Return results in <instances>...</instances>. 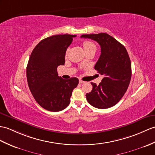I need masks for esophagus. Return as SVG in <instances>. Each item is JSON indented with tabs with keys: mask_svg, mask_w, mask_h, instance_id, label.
Masks as SVG:
<instances>
[{
	"mask_svg": "<svg viewBox=\"0 0 155 155\" xmlns=\"http://www.w3.org/2000/svg\"><path fill=\"white\" fill-rule=\"evenodd\" d=\"M84 81H82V80H79V83H81V84H82V83H84Z\"/></svg>",
	"mask_w": 155,
	"mask_h": 155,
	"instance_id": "esophagus-1",
	"label": "esophagus"
}]
</instances>
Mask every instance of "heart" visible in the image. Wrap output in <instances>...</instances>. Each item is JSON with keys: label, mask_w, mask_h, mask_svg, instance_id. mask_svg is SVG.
<instances>
[{"label": "heart", "mask_w": 155, "mask_h": 155, "mask_svg": "<svg viewBox=\"0 0 155 155\" xmlns=\"http://www.w3.org/2000/svg\"><path fill=\"white\" fill-rule=\"evenodd\" d=\"M82 45H83V48L85 50V51H89V50H94L96 51V45L94 44V43L90 41H84L82 43ZM68 53V50L67 51V53Z\"/></svg>", "instance_id": "heart-1"}]
</instances>
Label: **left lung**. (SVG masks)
<instances>
[{
  "mask_svg": "<svg viewBox=\"0 0 155 155\" xmlns=\"http://www.w3.org/2000/svg\"><path fill=\"white\" fill-rule=\"evenodd\" d=\"M81 38L94 40L101 48L94 69L104 78L98 86L91 82L93 88L86 94V99L96 108H109L121 99L130 82L131 64L128 53L123 45L106 33L85 34Z\"/></svg>",
  "mask_w": 155,
  "mask_h": 155,
  "instance_id": "left-lung-1",
  "label": "left lung"
}]
</instances>
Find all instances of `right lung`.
I'll list each match as a JSON object with an SVG mask.
<instances>
[{"mask_svg":"<svg viewBox=\"0 0 155 155\" xmlns=\"http://www.w3.org/2000/svg\"><path fill=\"white\" fill-rule=\"evenodd\" d=\"M76 35H55L41 40L32 51L26 68L29 88L39 106L50 111H59L69 106L72 92L78 79L64 80L57 69L64 64L67 49Z\"/></svg>","mask_w":155,"mask_h":155,"instance_id":"right-lung-1","label":"right lung"}]
</instances>
